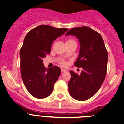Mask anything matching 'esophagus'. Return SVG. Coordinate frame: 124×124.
Segmentation results:
<instances>
[{
	"label": "esophagus",
	"mask_w": 124,
	"mask_h": 124,
	"mask_svg": "<svg viewBox=\"0 0 124 124\" xmlns=\"http://www.w3.org/2000/svg\"><path fill=\"white\" fill-rule=\"evenodd\" d=\"M67 71H66V70H65V69H63V68H62V70H61V72H62H62H66Z\"/></svg>",
	"instance_id": "obj_1"
}]
</instances>
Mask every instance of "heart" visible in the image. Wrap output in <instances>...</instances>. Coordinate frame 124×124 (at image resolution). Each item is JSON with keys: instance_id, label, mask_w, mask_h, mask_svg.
I'll use <instances>...</instances> for the list:
<instances>
[{"instance_id": "1", "label": "heart", "mask_w": 124, "mask_h": 124, "mask_svg": "<svg viewBox=\"0 0 124 124\" xmlns=\"http://www.w3.org/2000/svg\"><path fill=\"white\" fill-rule=\"evenodd\" d=\"M75 42V41L73 40V39H68V40L66 42ZM60 64L62 65V66L65 67V66H66V65H67L66 62H61Z\"/></svg>"}]
</instances>
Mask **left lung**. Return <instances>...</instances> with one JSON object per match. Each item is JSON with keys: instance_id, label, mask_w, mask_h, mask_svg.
I'll return each mask as SVG.
<instances>
[{"instance_id": "8db88e82", "label": "left lung", "mask_w": 124, "mask_h": 124, "mask_svg": "<svg viewBox=\"0 0 124 124\" xmlns=\"http://www.w3.org/2000/svg\"><path fill=\"white\" fill-rule=\"evenodd\" d=\"M75 36L79 39L80 50L75 65L82 67L80 74L70 71L68 90L73 98L85 101L94 95L105 79L108 55L102 36L87 26L72 28L65 36Z\"/></svg>"}]
</instances>
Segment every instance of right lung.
Returning a JSON list of instances; mask_svg holds the SVG:
<instances>
[{"label":"right lung","mask_w":124,"mask_h":124,"mask_svg":"<svg viewBox=\"0 0 124 124\" xmlns=\"http://www.w3.org/2000/svg\"><path fill=\"white\" fill-rule=\"evenodd\" d=\"M68 30L40 25L29 31L24 39L20 50L21 76L27 91L36 98H45L52 93L61 70L56 66L46 68L43 59L49 54L53 41Z\"/></svg>","instance_id":"add662e5"}]
</instances>
